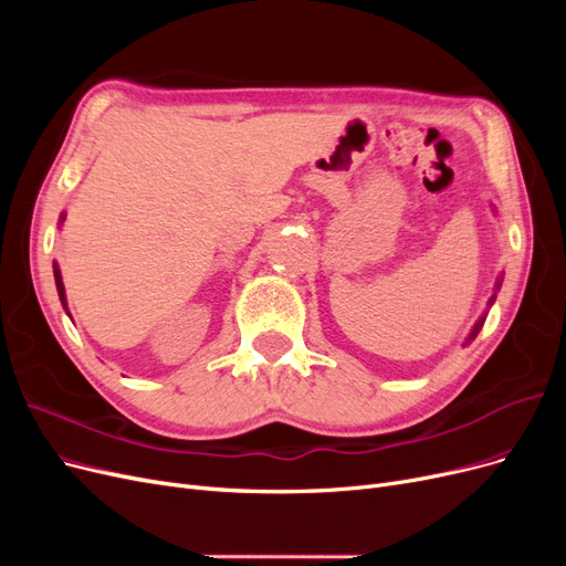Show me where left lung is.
Segmentation results:
<instances>
[{
	"instance_id": "obj_1",
	"label": "left lung",
	"mask_w": 566,
	"mask_h": 566,
	"mask_svg": "<svg viewBox=\"0 0 566 566\" xmlns=\"http://www.w3.org/2000/svg\"><path fill=\"white\" fill-rule=\"evenodd\" d=\"M501 281H503V279H499V281H495V290H499V287H501ZM493 300H495V295H491L489 304H493ZM482 325H484V316H482V318H479V321L474 323V328L470 331V335H468V339H465V345H470V342H472V339L476 337V333H479V331H482Z\"/></svg>"
}]
</instances>
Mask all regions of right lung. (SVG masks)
Returning <instances> with one entry per match:
<instances>
[{
	"instance_id": "add662e5",
	"label": "right lung",
	"mask_w": 566,
	"mask_h": 566,
	"mask_svg": "<svg viewBox=\"0 0 566 566\" xmlns=\"http://www.w3.org/2000/svg\"><path fill=\"white\" fill-rule=\"evenodd\" d=\"M63 219H65V212L61 214V224H63ZM54 279H56V290H59V300H61V304H63V310H65V314L71 316V312H67V300H65V287H63V276H61V269H59V264L54 262Z\"/></svg>"
}]
</instances>
